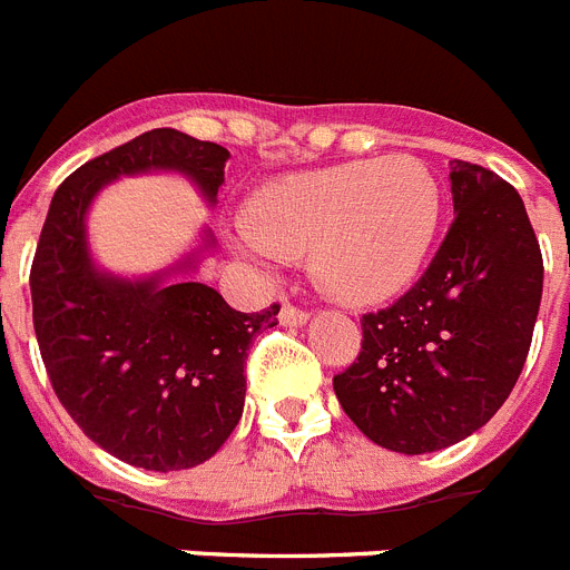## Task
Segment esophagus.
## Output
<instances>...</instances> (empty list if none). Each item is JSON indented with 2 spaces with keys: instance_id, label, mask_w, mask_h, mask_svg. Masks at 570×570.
<instances>
[{
  "instance_id": "34e87169",
  "label": "esophagus",
  "mask_w": 570,
  "mask_h": 570,
  "mask_svg": "<svg viewBox=\"0 0 570 570\" xmlns=\"http://www.w3.org/2000/svg\"><path fill=\"white\" fill-rule=\"evenodd\" d=\"M279 323L282 326H303V323H308V312H303V308H296V305L285 303L279 312Z\"/></svg>"
}]
</instances>
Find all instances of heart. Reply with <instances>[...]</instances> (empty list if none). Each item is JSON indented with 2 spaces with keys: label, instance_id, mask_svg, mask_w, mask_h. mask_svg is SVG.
Returning <instances> with one entry per match:
<instances>
[{
  "label": "heart",
  "instance_id": "obj_1",
  "mask_svg": "<svg viewBox=\"0 0 570 570\" xmlns=\"http://www.w3.org/2000/svg\"><path fill=\"white\" fill-rule=\"evenodd\" d=\"M434 171L393 154L267 183L244 206L233 250L271 271L308 253L320 288L341 303L387 299L420 274L440 227Z\"/></svg>",
  "mask_w": 570,
  "mask_h": 570
}]
</instances>
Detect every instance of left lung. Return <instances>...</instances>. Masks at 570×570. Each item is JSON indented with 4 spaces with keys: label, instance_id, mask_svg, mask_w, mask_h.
Segmentation results:
<instances>
[{
    "label": "left lung",
    "instance_id": "obj_1",
    "mask_svg": "<svg viewBox=\"0 0 570 570\" xmlns=\"http://www.w3.org/2000/svg\"><path fill=\"white\" fill-rule=\"evenodd\" d=\"M454 220L425 274L361 317L358 361L335 375L341 407L375 445L428 454L460 443L507 402L542 303V250L519 191L451 159Z\"/></svg>",
    "mask_w": 570,
    "mask_h": 570
}]
</instances>
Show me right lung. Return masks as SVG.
<instances>
[{
	"mask_svg": "<svg viewBox=\"0 0 570 570\" xmlns=\"http://www.w3.org/2000/svg\"><path fill=\"white\" fill-rule=\"evenodd\" d=\"M227 159L174 127L148 130L69 174L37 242L31 305L51 387L92 443L150 472L191 469L227 443L250 343L276 326L279 305L242 314L204 282L174 279L195 253L145 279L107 274L89 256L87 212L107 183L145 171L186 174L212 206Z\"/></svg>",
	"mask_w": 570,
	"mask_h": 570,
	"instance_id": "1",
	"label": "right lung"
}]
</instances>
